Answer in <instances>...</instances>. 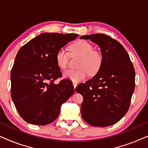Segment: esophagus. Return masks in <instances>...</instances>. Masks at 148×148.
Instances as JSON below:
<instances>
[{"label": "esophagus", "instance_id": "esophagus-1", "mask_svg": "<svg viewBox=\"0 0 148 148\" xmlns=\"http://www.w3.org/2000/svg\"><path fill=\"white\" fill-rule=\"evenodd\" d=\"M73 87H74V89L76 88L77 86V84H76V83H73Z\"/></svg>", "mask_w": 148, "mask_h": 148}]
</instances>
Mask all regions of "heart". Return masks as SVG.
I'll use <instances>...</instances> for the list:
<instances>
[{
    "mask_svg": "<svg viewBox=\"0 0 148 148\" xmlns=\"http://www.w3.org/2000/svg\"><path fill=\"white\" fill-rule=\"evenodd\" d=\"M71 55L80 56L78 70H67L63 73V77L73 83L80 82L86 79L89 74L95 75L102 66V56L100 52L94 50L90 43L85 40H79L69 46ZM70 55L63 48H61L56 54V62L58 67L65 69L67 67Z\"/></svg>",
    "mask_w": 148,
    "mask_h": 148,
    "instance_id": "heart-1",
    "label": "heart"
}]
</instances>
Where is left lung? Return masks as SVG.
<instances>
[{
  "instance_id": "8db88e82",
  "label": "left lung",
  "mask_w": 148,
  "mask_h": 148,
  "mask_svg": "<svg viewBox=\"0 0 148 148\" xmlns=\"http://www.w3.org/2000/svg\"><path fill=\"white\" fill-rule=\"evenodd\" d=\"M99 46L102 66L86 84L77 86L84 98L81 113L89 125L110 126L119 122L129 110L135 88V69L125 48L105 34L83 36Z\"/></svg>"
}]
</instances>
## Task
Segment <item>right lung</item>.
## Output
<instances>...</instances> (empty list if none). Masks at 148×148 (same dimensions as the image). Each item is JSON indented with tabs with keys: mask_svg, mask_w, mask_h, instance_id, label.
<instances>
[{
	"mask_svg": "<svg viewBox=\"0 0 148 148\" xmlns=\"http://www.w3.org/2000/svg\"><path fill=\"white\" fill-rule=\"evenodd\" d=\"M77 34L44 33L22 46L11 72V98L23 119L30 124L46 125L57 118L61 105L73 94L70 80L58 84L62 75L56 62L58 50Z\"/></svg>",
	"mask_w": 148,
	"mask_h": 148,
	"instance_id": "obj_1",
	"label": "right lung"
}]
</instances>
